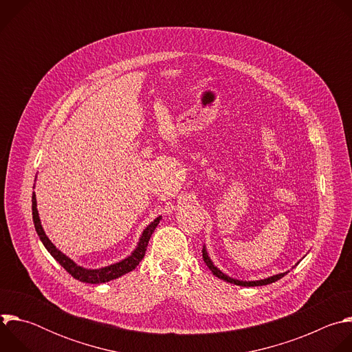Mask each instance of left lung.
I'll list each match as a JSON object with an SVG mask.
<instances>
[{
    "label": "left lung",
    "mask_w": 352,
    "mask_h": 352,
    "mask_svg": "<svg viewBox=\"0 0 352 352\" xmlns=\"http://www.w3.org/2000/svg\"><path fill=\"white\" fill-rule=\"evenodd\" d=\"M202 254H204V261H205V263L208 265V267L212 270V273H213L216 277H219V278H221V280H224V281H228V283H231V284H235V285H242V287L266 285V284H272V283L280 280L281 277H284V276L288 273V272L280 273V274H276V276H273V277H269V278H265V280H258V281H239V280H235V278L228 277L227 274H224L223 272H220V270L213 265V262L210 261V258H209V255H208V252H206V248H204Z\"/></svg>",
    "instance_id": "left-lung-1"
}]
</instances>
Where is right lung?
I'll return each instance as SVG.
<instances>
[{"label":"right lung","mask_w":352,"mask_h":352,"mask_svg":"<svg viewBox=\"0 0 352 352\" xmlns=\"http://www.w3.org/2000/svg\"><path fill=\"white\" fill-rule=\"evenodd\" d=\"M36 195L33 192V196H32V214H33V223H34V228L37 231V235L40 236L43 245L45 246V249L48 250L50 254H52V256L76 280L82 281V283H89V284H100V283H107V281H111L114 278H118L129 272H132L138 265L139 262L143 259L144 254H146V249H147V243H148V239L150 236H152L155 228L157 227V224L160 223L162 220V216H159L156 220H153L152 223H150L140 239H139V243L136 246V249L132 252L131 256H128L126 259L116 263V265H111V266H107V267H103V269H94V270H90V269H83L80 266H78L74 261H71L68 256H65L63 252H60V250L53 245V242L48 239V236L45 235L43 227H41V223H40V219H38V213H37V208H36Z\"/></svg>","instance_id":"1"}]
</instances>
